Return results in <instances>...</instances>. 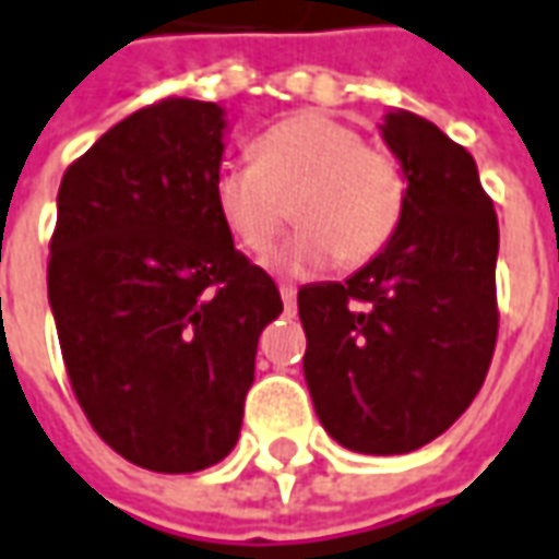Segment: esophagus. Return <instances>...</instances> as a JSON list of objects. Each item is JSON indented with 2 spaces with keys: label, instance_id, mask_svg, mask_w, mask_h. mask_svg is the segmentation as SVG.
<instances>
[{
  "label": "esophagus",
  "instance_id": "1",
  "mask_svg": "<svg viewBox=\"0 0 559 559\" xmlns=\"http://www.w3.org/2000/svg\"><path fill=\"white\" fill-rule=\"evenodd\" d=\"M278 290H281V299H284V306H287V309H294V306H297V287H294V284H281Z\"/></svg>",
  "mask_w": 559,
  "mask_h": 559
}]
</instances>
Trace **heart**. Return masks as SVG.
<instances>
[{
	"mask_svg": "<svg viewBox=\"0 0 559 559\" xmlns=\"http://www.w3.org/2000/svg\"><path fill=\"white\" fill-rule=\"evenodd\" d=\"M257 160H228L213 179L225 231L247 253H265L294 201L302 225L272 257L284 275L321 272L337 260L358 265L380 253L405 210V173L390 151L321 110H302L253 142Z\"/></svg>",
	"mask_w": 559,
	"mask_h": 559,
	"instance_id": "b5f03b06",
	"label": "heart"
}]
</instances>
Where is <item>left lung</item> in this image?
<instances>
[{
  "instance_id": "obj_1",
  "label": "left lung",
  "mask_w": 559,
  "mask_h": 559,
  "mask_svg": "<svg viewBox=\"0 0 559 559\" xmlns=\"http://www.w3.org/2000/svg\"><path fill=\"white\" fill-rule=\"evenodd\" d=\"M405 173L390 243L353 278L299 287L302 374L321 427L358 454H405L471 408L489 371L498 216L476 160L430 120L386 110Z\"/></svg>"
}]
</instances>
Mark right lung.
<instances>
[{
	"label": "right lung",
	"instance_id": "add662e5",
	"mask_svg": "<svg viewBox=\"0 0 559 559\" xmlns=\"http://www.w3.org/2000/svg\"><path fill=\"white\" fill-rule=\"evenodd\" d=\"M225 132L219 105L166 98L107 129L58 188L49 306L70 386L95 433L154 473L235 449L257 343L284 309L216 213Z\"/></svg>",
	"mask_w": 559,
	"mask_h": 559
}]
</instances>
